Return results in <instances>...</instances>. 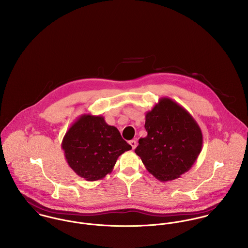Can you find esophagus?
I'll use <instances>...</instances> for the list:
<instances>
[{
	"label": "esophagus",
	"mask_w": 248,
	"mask_h": 248,
	"mask_svg": "<svg viewBox=\"0 0 248 248\" xmlns=\"http://www.w3.org/2000/svg\"><path fill=\"white\" fill-rule=\"evenodd\" d=\"M129 143H130V145L132 146L133 149H136V147H137V141L136 140H131Z\"/></svg>",
	"instance_id": "esophagus-1"
}]
</instances>
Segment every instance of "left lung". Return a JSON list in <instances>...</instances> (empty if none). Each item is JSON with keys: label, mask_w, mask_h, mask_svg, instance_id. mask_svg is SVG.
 <instances>
[{"label": "left lung", "mask_w": 248, "mask_h": 248, "mask_svg": "<svg viewBox=\"0 0 248 248\" xmlns=\"http://www.w3.org/2000/svg\"><path fill=\"white\" fill-rule=\"evenodd\" d=\"M146 138L136 154L147 171L160 181L178 178L194 165L202 149V130L194 117L176 101L161 97L146 112Z\"/></svg>", "instance_id": "8db88e82"}]
</instances>
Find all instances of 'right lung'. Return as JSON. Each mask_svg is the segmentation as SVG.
<instances>
[{
    "label": "right lung",
    "mask_w": 248,
    "mask_h": 248,
    "mask_svg": "<svg viewBox=\"0 0 248 248\" xmlns=\"http://www.w3.org/2000/svg\"><path fill=\"white\" fill-rule=\"evenodd\" d=\"M61 147L69 166L79 177L89 181L109 174L123 153L132 149L114 126L103 116L80 115L67 131Z\"/></svg>",
    "instance_id": "add662e5"
}]
</instances>
